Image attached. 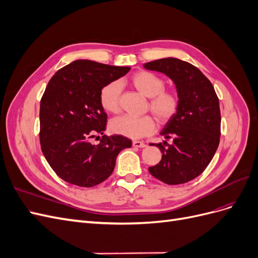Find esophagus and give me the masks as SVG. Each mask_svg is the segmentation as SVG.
Wrapping results in <instances>:
<instances>
[{
    "mask_svg": "<svg viewBox=\"0 0 258 258\" xmlns=\"http://www.w3.org/2000/svg\"><path fill=\"white\" fill-rule=\"evenodd\" d=\"M132 146H135V147H145L146 144L144 142H142V141H134V142H132Z\"/></svg>",
    "mask_w": 258,
    "mask_h": 258,
    "instance_id": "34e87169",
    "label": "esophagus"
}]
</instances>
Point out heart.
Wrapping results in <instances>:
<instances>
[{
	"label": "heart",
	"mask_w": 258,
	"mask_h": 258,
	"mask_svg": "<svg viewBox=\"0 0 258 258\" xmlns=\"http://www.w3.org/2000/svg\"><path fill=\"white\" fill-rule=\"evenodd\" d=\"M134 87L150 98L148 108L159 122L165 123L172 119L178 111L179 97L175 91L166 90V83L157 74L150 71H138L130 77ZM121 84L112 81L100 90L99 101L105 112L116 114L120 110ZM113 134L130 139H140L151 135L155 130V121L150 115L135 117L123 115L110 122Z\"/></svg>",
	"instance_id": "obj_1"
}]
</instances>
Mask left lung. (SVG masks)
<instances>
[{"mask_svg": "<svg viewBox=\"0 0 258 258\" xmlns=\"http://www.w3.org/2000/svg\"><path fill=\"white\" fill-rule=\"evenodd\" d=\"M173 81L179 107L160 132L173 143L155 144L162 153L150 173L168 185L184 184L204 172L220 144L221 111L213 85L198 68L176 58H163L143 64ZM166 142V141H165Z\"/></svg>", "mask_w": 258, "mask_h": 258, "instance_id": "obj_1", "label": "left lung"}]
</instances>
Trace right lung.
<instances>
[{
  "label": "right lung",
  "mask_w": 258,
  "mask_h": 258,
  "mask_svg": "<svg viewBox=\"0 0 258 258\" xmlns=\"http://www.w3.org/2000/svg\"><path fill=\"white\" fill-rule=\"evenodd\" d=\"M129 67L75 60L51 77L40 106V142L49 166L63 181L81 187L96 186L110 176L117 155L131 147L129 139L103 135L107 115L99 93L105 84L120 79ZM102 134L100 143L89 140Z\"/></svg>",
  "instance_id": "right-lung-1"
}]
</instances>
